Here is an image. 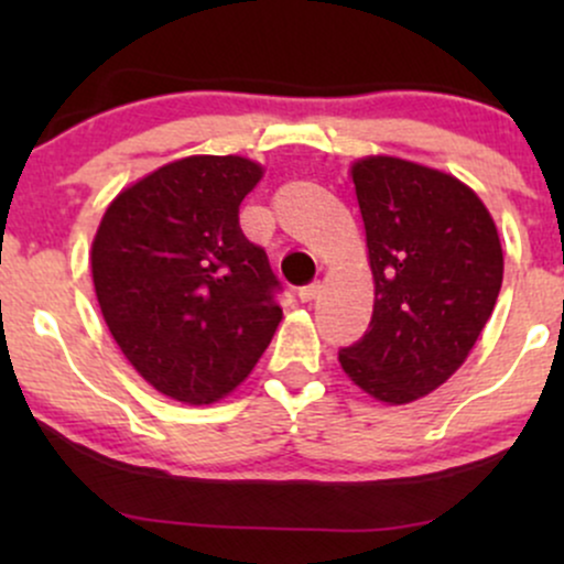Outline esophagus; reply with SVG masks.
<instances>
[{"label":"esophagus","mask_w":564,"mask_h":564,"mask_svg":"<svg viewBox=\"0 0 564 564\" xmlns=\"http://www.w3.org/2000/svg\"><path fill=\"white\" fill-rule=\"evenodd\" d=\"M323 294V283L321 281H315V283H310V286H304V289H300V302H315L318 300V296Z\"/></svg>","instance_id":"obj_1"}]
</instances>
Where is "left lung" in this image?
I'll list each match as a JSON object with an SVG mask.
<instances>
[{
	"label": "left lung",
	"instance_id": "left-lung-1",
	"mask_svg": "<svg viewBox=\"0 0 564 564\" xmlns=\"http://www.w3.org/2000/svg\"><path fill=\"white\" fill-rule=\"evenodd\" d=\"M349 177L366 228L373 315L339 364L373 400L405 405L469 358L501 291V238L480 196L443 170L364 156Z\"/></svg>",
	"mask_w": 564,
	"mask_h": 564
}]
</instances>
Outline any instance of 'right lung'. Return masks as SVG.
<instances>
[{
  "label": "right lung",
  "mask_w": 564,
  "mask_h": 564,
  "mask_svg": "<svg viewBox=\"0 0 564 564\" xmlns=\"http://www.w3.org/2000/svg\"><path fill=\"white\" fill-rule=\"evenodd\" d=\"M264 177L246 156H187L108 204L93 238V283L106 326L153 390L212 405L254 371L281 307L238 206Z\"/></svg>",
  "instance_id": "add662e5"
}]
</instances>
